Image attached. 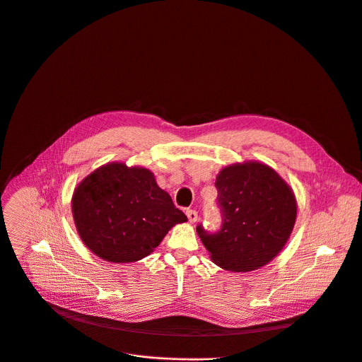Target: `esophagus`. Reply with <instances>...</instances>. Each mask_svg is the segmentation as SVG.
Segmentation results:
<instances>
[{
    "label": "esophagus",
    "mask_w": 362,
    "mask_h": 362,
    "mask_svg": "<svg viewBox=\"0 0 362 362\" xmlns=\"http://www.w3.org/2000/svg\"><path fill=\"white\" fill-rule=\"evenodd\" d=\"M186 214H187V218H189L190 223H194V221L197 220V211H196V210H192V209H190V210L186 211Z\"/></svg>",
    "instance_id": "esophagus-1"
}]
</instances>
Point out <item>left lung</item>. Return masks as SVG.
<instances>
[{"label":"left lung","mask_w":362,"mask_h":362,"mask_svg":"<svg viewBox=\"0 0 362 362\" xmlns=\"http://www.w3.org/2000/svg\"><path fill=\"white\" fill-rule=\"evenodd\" d=\"M221 226L196 227L211 260L221 269L246 273L266 266L287 243L297 203L290 186L267 165L235 163L216 179Z\"/></svg>","instance_id":"left-lung-1"}]
</instances>
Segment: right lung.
<instances>
[{"label":"right lung","mask_w":362,"mask_h":362,"mask_svg":"<svg viewBox=\"0 0 362 362\" xmlns=\"http://www.w3.org/2000/svg\"><path fill=\"white\" fill-rule=\"evenodd\" d=\"M72 214L86 247L110 263L149 256L175 224L187 220L151 170L124 163L86 176L74 192Z\"/></svg>","instance_id":"obj_1"}]
</instances>
